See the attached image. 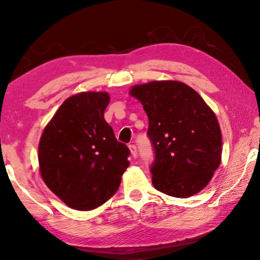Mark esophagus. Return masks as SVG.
Listing matches in <instances>:
<instances>
[{
  "instance_id": "obj_1",
  "label": "esophagus",
  "mask_w": 260,
  "mask_h": 260,
  "mask_svg": "<svg viewBox=\"0 0 260 260\" xmlns=\"http://www.w3.org/2000/svg\"><path fill=\"white\" fill-rule=\"evenodd\" d=\"M128 148H129V150H131L132 156H133L134 158H136V156H138V150H136L135 144H129Z\"/></svg>"
}]
</instances>
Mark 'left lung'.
Returning a JSON list of instances; mask_svg holds the SVG:
<instances>
[{"instance_id":"1","label":"left lung","mask_w":260,"mask_h":260,"mask_svg":"<svg viewBox=\"0 0 260 260\" xmlns=\"http://www.w3.org/2000/svg\"><path fill=\"white\" fill-rule=\"evenodd\" d=\"M129 94L149 118L153 187L179 199L200 192L221 161V132L214 112L197 91L180 81L136 85Z\"/></svg>"}]
</instances>
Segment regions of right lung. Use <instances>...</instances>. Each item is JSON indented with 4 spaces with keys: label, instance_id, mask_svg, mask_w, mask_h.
Here are the masks:
<instances>
[{
    "label": "right lung",
    "instance_id": "obj_1",
    "mask_svg": "<svg viewBox=\"0 0 260 260\" xmlns=\"http://www.w3.org/2000/svg\"><path fill=\"white\" fill-rule=\"evenodd\" d=\"M105 91L69 98L48 122L39 143V165L47 187L70 208L89 211L114 195L129 166V149L104 119Z\"/></svg>",
    "mask_w": 260,
    "mask_h": 260
}]
</instances>
